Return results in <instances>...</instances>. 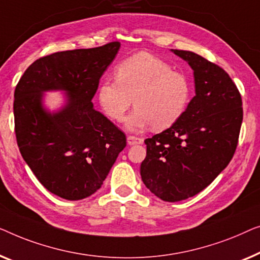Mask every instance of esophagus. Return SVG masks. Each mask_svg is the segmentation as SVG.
Returning a JSON list of instances; mask_svg holds the SVG:
<instances>
[{"label": "esophagus", "instance_id": "obj_1", "mask_svg": "<svg viewBox=\"0 0 260 260\" xmlns=\"http://www.w3.org/2000/svg\"><path fill=\"white\" fill-rule=\"evenodd\" d=\"M142 139L141 138H138V137H134V135H128L127 137V144L129 146H133V145H140L142 144Z\"/></svg>", "mask_w": 260, "mask_h": 260}]
</instances>
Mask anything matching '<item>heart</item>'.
<instances>
[{"mask_svg":"<svg viewBox=\"0 0 260 260\" xmlns=\"http://www.w3.org/2000/svg\"><path fill=\"white\" fill-rule=\"evenodd\" d=\"M115 78H107L98 90L99 102L109 119L122 121L133 104L137 108L127 126L140 131L152 126L164 131L184 115L192 96L187 76L151 53L134 54L120 62Z\"/></svg>","mask_w":260,"mask_h":260,"instance_id":"b5f03b06","label":"heart"}]
</instances>
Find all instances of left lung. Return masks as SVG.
Instances as JSON below:
<instances>
[{"mask_svg": "<svg viewBox=\"0 0 260 260\" xmlns=\"http://www.w3.org/2000/svg\"><path fill=\"white\" fill-rule=\"evenodd\" d=\"M194 71L196 96L184 115L145 140L141 179L164 202L198 194L229 165L243 122L238 88L221 67L188 50H173Z\"/></svg>", "mask_w": 260, "mask_h": 260, "instance_id": "1", "label": "left lung"}]
</instances>
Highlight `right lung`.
Segmentation results:
<instances>
[{
    "label": "right lung",
    "instance_id": "right-lung-1",
    "mask_svg": "<svg viewBox=\"0 0 260 260\" xmlns=\"http://www.w3.org/2000/svg\"><path fill=\"white\" fill-rule=\"evenodd\" d=\"M119 49L120 42L113 41L40 57L16 85L14 120L22 158L49 192L63 199L96 192L126 147L125 133L92 104ZM52 89L69 93L66 107L54 115L42 107V93Z\"/></svg>",
    "mask_w": 260,
    "mask_h": 260
}]
</instances>
